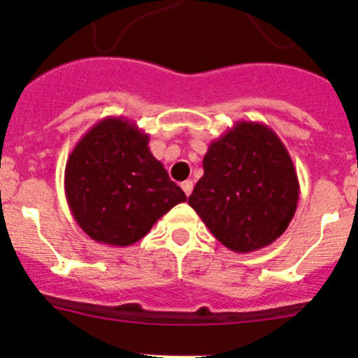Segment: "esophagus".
Masks as SVG:
<instances>
[{
    "label": "esophagus",
    "mask_w": 358,
    "mask_h": 358,
    "mask_svg": "<svg viewBox=\"0 0 358 358\" xmlns=\"http://www.w3.org/2000/svg\"><path fill=\"white\" fill-rule=\"evenodd\" d=\"M181 188L185 189V194H186V195H189V194H192V189H194V181H189V179H188V181L182 182Z\"/></svg>",
    "instance_id": "esophagus-1"
}]
</instances>
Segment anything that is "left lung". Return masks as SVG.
<instances>
[{
	"label": "left lung",
	"instance_id": "8db88e82",
	"mask_svg": "<svg viewBox=\"0 0 358 358\" xmlns=\"http://www.w3.org/2000/svg\"><path fill=\"white\" fill-rule=\"evenodd\" d=\"M202 166L204 176L188 204L222 245L251 252L285 233L299 201V181L273 129L236 122L211 141Z\"/></svg>",
	"mask_w": 358,
	"mask_h": 358
}]
</instances>
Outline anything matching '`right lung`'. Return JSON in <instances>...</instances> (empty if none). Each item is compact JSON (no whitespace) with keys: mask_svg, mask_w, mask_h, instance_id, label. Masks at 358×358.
Masks as SVG:
<instances>
[{"mask_svg":"<svg viewBox=\"0 0 358 358\" xmlns=\"http://www.w3.org/2000/svg\"><path fill=\"white\" fill-rule=\"evenodd\" d=\"M148 134L131 120L109 116L93 125L69 154L68 206L85 235L127 248L186 195L152 156Z\"/></svg>","mask_w":358,"mask_h":358,"instance_id":"1","label":"right lung"}]
</instances>
